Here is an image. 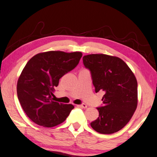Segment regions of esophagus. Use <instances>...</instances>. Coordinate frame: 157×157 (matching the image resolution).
<instances>
[{
  "label": "esophagus",
  "instance_id": "esophagus-1",
  "mask_svg": "<svg viewBox=\"0 0 157 157\" xmlns=\"http://www.w3.org/2000/svg\"><path fill=\"white\" fill-rule=\"evenodd\" d=\"M79 107H80V108H83V109H86L88 106H87L86 104H80V105H78Z\"/></svg>",
  "mask_w": 157,
  "mask_h": 157
}]
</instances>
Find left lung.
I'll list each match as a JSON object with an SVG mask.
<instances>
[{"instance_id":"left-lung-1","label":"left lung","mask_w":157,"mask_h":157,"mask_svg":"<svg viewBox=\"0 0 157 157\" xmlns=\"http://www.w3.org/2000/svg\"><path fill=\"white\" fill-rule=\"evenodd\" d=\"M83 64L91 73L95 91H104L99 117L90 123L101 134H112L124 128L138 105V82L122 59L106 54L84 56Z\"/></svg>"}]
</instances>
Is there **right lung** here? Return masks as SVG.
Here are the masks:
<instances>
[{
  "label": "right lung",
  "mask_w": 157,
  "mask_h": 157,
  "mask_svg": "<svg viewBox=\"0 0 157 157\" xmlns=\"http://www.w3.org/2000/svg\"><path fill=\"white\" fill-rule=\"evenodd\" d=\"M82 53L47 51L31 58L17 82V96L24 112L37 124L52 128L65 121L74 106L53 101L59 79L78 64Z\"/></svg>",
  "instance_id": "1"
}]
</instances>
